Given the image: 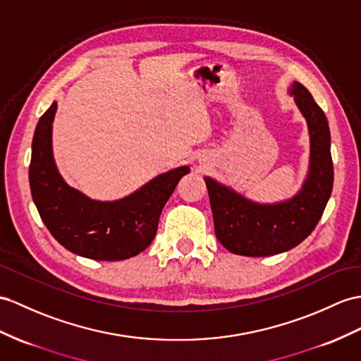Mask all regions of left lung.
I'll return each instance as SVG.
<instances>
[{
  "instance_id": "obj_1",
  "label": "left lung",
  "mask_w": 361,
  "mask_h": 361,
  "mask_svg": "<svg viewBox=\"0 0 361 361\" xmlns=\"http://www.w3.org/2000/svg\"><path fill=\"white\" fill-rule=\"evenodd\" d=\"M288 92L306 119L311 145L310 169L297 195L276 204H259L213 178H204L216 237L239 256H274L297 247L319 224L331 197L334 166L328 119L300 82L294 81Z\"/></svg>"
}]
</instances>
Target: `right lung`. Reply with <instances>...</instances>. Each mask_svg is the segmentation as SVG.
Masks as SVG:
<instances>
[{"label":"right lung","mask_w":361,"mask_h":361,"mask_svg":"<svg viewBox=\"0 0 361 361\" xmlns=\"http://www.w3.org/2000/svg\"><path fill=\"white\" fill-rule=\"evenodd\" d=\"M58 109L54 102L39 118L32 140L29 182L32 199L44 225L63 247L93 260H126L153 242L157 224L173 191L190 166L156 176L118 200H94L67 185L51 150V128Z\"/></svg>","instance_id":"add662e5"}]
</instances>
